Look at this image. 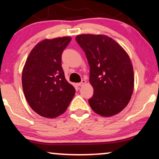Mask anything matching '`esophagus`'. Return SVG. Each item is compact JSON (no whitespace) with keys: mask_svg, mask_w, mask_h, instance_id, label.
I'll return each instance as SVG.
<instances>
[{"mask_svg":"<svg viewBox=\"0 0 159 159\" xmlns=\"http://www.w3.org/2000/svg\"><path fill=\"white\" fill-rule=\"evenodd\" d=\"M86 83V81H85V80L84 79H83L81 81V82H80V83H78L77 84V86H84V84H85Z\"/></svg>","mask_w":159,"mask_h":159,"instance_id":"1","label":"esophagus"}]
</instances>
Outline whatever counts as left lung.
<instances>
[{
	"mask_svg": "<svg viewBox=\"0 0 159 159\" xmlns=\"http://www.w3.org/2000/svg\"><path fill=\"white\" fill-rule=\"evenodd\" d=\"M75 39L89 65V82L94 89L89 100L92 109L103 116L120 113L134 92V68L129 56L106 35L81 34Z\"/></svg>",
	"mask_w": 159,
	"mask_h": 159,
	"instance_id": "8db88e82",
	"label": "left lung"
}]
</instances>
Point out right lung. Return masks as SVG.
Instances as JSON below:
<instances>
[{"instance_id": "right-lung-1", "label": "right lung", "mask_w": 159, "mask_h": 159, "mask_svg": "<svg viewBox=\"0 0 159 159\" xmlns=\"http://www.w3.org/2000/svg\"><path fill=\"white\" fill-rule=\"evenodd\" d=\"M71 37L44 39L30 52L22 73L26 100L39 115L55 118L65 112L75 89L65 79L61 53Z\"/></svg>"}]
</instances>
